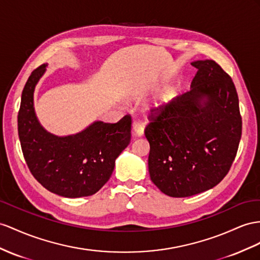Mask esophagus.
<instances>
[{
	"label": "esophagus",
	"mask_w": 260,
	"mask_h": 260,
	"mask_svg": "<svg viewBox=\"0 0 260 260\" xmlns=\"http://www.w3.org/2000/svg\"><path fill=\"white\" fill-rule=\"evenodd\" d=\"M133 135L136 137H141L144 134V125L141 122H134L132 125Z\"/></svg>",
	"instance_id": "esophagus-1"
}]
</instances>
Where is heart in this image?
<instances>
[{"mask_svg": "<svg viewBox=\"0 0 260 260\" xmlns=\"http://www.w3.org/2000/svg\"><path fill=\"white\" fill-rule=\"evenodd\" d=\"M177 96H178V89L176 86H168V88L164 89L160 93H159V95L155 100V102L147 109V112L149 114H154V115L161 114L162 112H165L172 103H174Z\"/></svg>", "mask_w": 260, "mask_h": 260, "instance_id": "b5f03b06", "label": "heart"}]
</instances>
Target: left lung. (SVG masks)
Returning <instances> with one entry per match:
<instances>
[{
    "mask_svg": "<svg viewBox=\"0 0 260 260\" xmlns=\"http://www.w3.org/2000/svg\"><path fill=\"white\" fill-rule=\"evenodd\" d=\"M190 90L152 117L151 181L162 193L185 198L215 187L228 175L242 137L238 95L231 77L214 60H197Z\"/></svg>",
    "mask_w": 260,
    "mask_h": 260,
    "instance_id": "1",
    "label": "left lung"
}]
</instances>
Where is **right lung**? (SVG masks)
<instances>
[{"mask_svg":"<svg viewBox=\"0 0 260 260\" xmlns=\"http://www.w3.org/2000/svg\"><path fill=\"white\" fill-rule=\"evenodd\" d=\"M48 64L31 72L22 92L18 137L31 175L44 188L64 198L96 193L109 181L116 158L131 142L132 119L115 124L94 121L76 134L58 136L38 121L34 92Z\"/></svg>","mask_w":260,"mask_h":260,"instance_id":"add662e5","label":"right lung"}]
</instances>
